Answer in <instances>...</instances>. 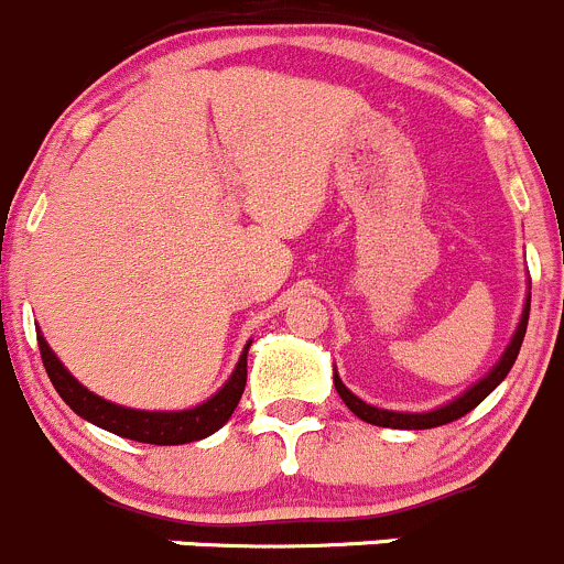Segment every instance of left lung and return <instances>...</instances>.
<instances>
[{"label": "left lung", "instance_id": "left-lung-1", "mask_svg": "<svg viewBox=\"0 0 564 564\" xmlns=\"http://www.w3.org/2000/svg\"><path fill=\"white\" fill-rule=\"evenodd\" d=\"M527 322H529V294H527V303H524V314H521V322L519 327H516L513 338H510L508 349H505V355L499 357L497 366L491 368V371L486 373V377L480 379L477 384H471L469 390L464 392V395L453 398L451 403H445V406H436L431 409V412H390V409H379V406H371V403H366L362 398H357L355 392L346 388L344 382H340L338 373H333V382H335V390H338V395L344 398L346 406L351 409V412L357 414L360 420H366V423L371 425H382V429H403V431H423V429H436V425H445V423H453V420L464 417L466 412H471V409L477 406V403L482 401V398L491 395L494 390H497V384L502 382L505 377L510 373V368H513L516 357H519V349L521 344H524V333H527Z\"/></svg>", "mask_w": 564, "mask_h": 564}]
</instances>
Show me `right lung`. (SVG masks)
Listing matches in <instances>:
<instances>
[{
    "mask_svg": "<svg viewBox=\"0 0 564 564\" xmlns=\"http://www.w3.org/2000/svg\"><path fill=\"white\" fill-rule=\"evenodd\" d=\"M37 346L51 384H54L56 392L62 395V401H65L78 417L89 420L93 425L111 431V434L124 436V440L147 442V445H187V442H198L204 440V436L215 434V431L235 414L248 379L250 340L246 344V349H242L240 362H237L229 382L215 392L213 398H207V401L198 403V406L193 409H182V412H144V409L119 406V403L106 401V398L95 395L93 390L84 388V384L62 366L59 357L51 351V346L45 344L43 335H37Z\"/></svg>",
    "mask_w": 564,
    "mask_h": 564,
    "instance_id": "right-lung-1",
    "label": "right lung"
}]
</instances>
